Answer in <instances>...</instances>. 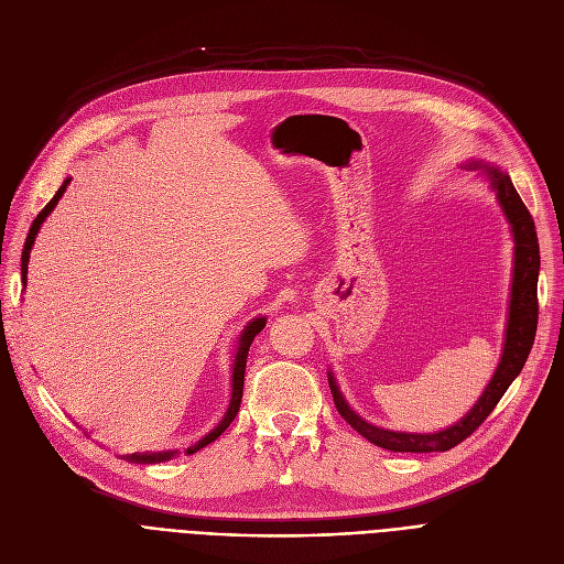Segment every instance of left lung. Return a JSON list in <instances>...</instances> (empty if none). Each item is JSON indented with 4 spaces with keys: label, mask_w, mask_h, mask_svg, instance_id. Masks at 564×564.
Returning <instances> with one entry per match:
<instances>
[{
    "label": "left lung",
    "mask_w": 564,
    "mask_h": 564,
    "mask_svg": "<svg viewBox=\"0 0 564 564\" xmlns=\"http://www.w3.org/2000/svg\"><path fill=\"white\" fill-rule=\"evenodd\" d=\"M470 169H478L482 175H487V181L491 189L496 192L498 205L502 215L510 221V230L514 237V270H512V292H510V311H508V327H506V343H502V354H500V364L487 383V389L482 391L480 400L470 406V411L462 421L455 425L430 432V434H419V432H395V430H383L377 427L368 421H364L357 411H354L347 400L343 398L338 381L334 372H329V389L336 402V409L340 416L357 430L361 436H366L370 443L379 448H387L393 453H446L455 448L457 443H462L466 436L476 432L498 400L506 395L510 389V383L517 379L521 372L530 347L535 343V332H538V276H540V245H538V230L535 221H532L528 207L523 205L521 196L517 194L510 175L502 173L498 166L482 164V162H470L466 164Z\"/></svg>",
    "instance_id": "left-lung-1"
}]
</instances>
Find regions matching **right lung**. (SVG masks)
Returning a JSON list of instances; mask_svg holds the SVG:
<instances>
[{
  "mask_svg": "<svg viewBox=\"0 0 564 564\" xmlns=\"http://www.w3.org/2000/svg\"><path fill=\"white\" fill-rule=\"evenodd\" d=\"M68 183L70 181H64V185L58 187V192L52 196V200L43 207V210L39 213V217L34 219V224H32V228H29V235H26V242H24V249H22V264H20V274H22V285H26V264H29V251H32V247H34V240H36V235H39V230H41V224L47 219V215L54 210L56 207V203H58V198L64 196V192H66V187H68ZM264 317H256V319H251L247 327H245V332H242V336H240V343H237V351H235V359H232V383H230V402H228V409H226V413H224V419L217 423V427L213 430V432H207L200 441H196L194 446H189L187 448V455H194L196 451H200V448H205L207 443H213L217 436H221L224 434V430L232 423V419L237 416V411H240V402H242V389H245V370H247V357H249V347H251V343H253V338L264 329ZM173 455H175V451H164V453H134V455H126V459H130V462H137V464H158V462H169V459H173Z\"/></svg>",
  "mask_w": 564,
  "mask_h": 564,
  "instance_id": "obj_1",
  "label": "right lung"
}]
</instances>
